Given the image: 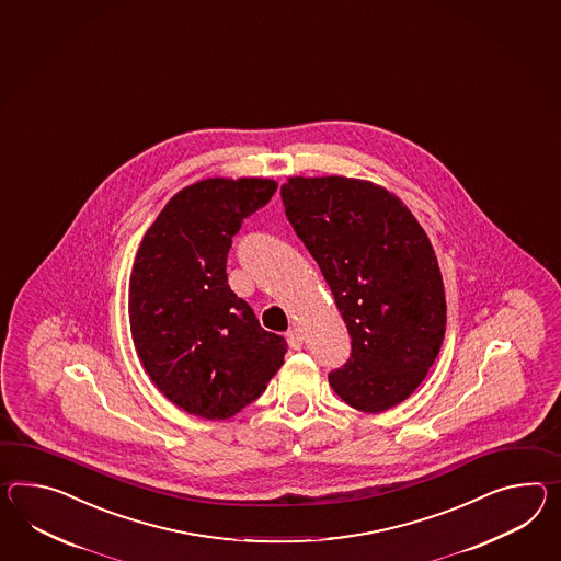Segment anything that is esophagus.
Masks as SVG:
<instances>
[{"mask_svg": "<svg viewBox=\"0 0 561 561\" xmlns=\"http://www.w3.org/2000/svg\"><path fill=\"white\" fill-rule=\"evenodd\" d=\"M287 342H289V346L291 348H296V351H300L301 344H304V334H301L300 329H289L287 330Z\"/></svg>", "mask_w": 561, "mask_h": 561, "instance_id": "34e87169", "label": "esophagus"}]
</instances>
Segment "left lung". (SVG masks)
Here are the masks:
<instances>
[{
    "label": "left lung",
    "mask_w": 561,
    "mask_h": 561,
    "mask_svg": "<svg viewBox=\"0 0 561 561\" xmlns=\"http://www.w3.org/2000/svg\"><path fill=\"white\" fill-rule=\"evenodd\" d=\"M286 217L329 282L351 334L329 375L351 408L379 413L424 381L446 332L436 253L408 206L365 180H287Z\"/></svg>",
    "instance_id": "obj_1"
}]
</instances>
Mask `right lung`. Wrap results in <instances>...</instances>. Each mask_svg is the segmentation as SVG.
I'll return each mask as SVG.
<instances>
[{"label": "right lung", "mask_w": 561, "mask_h": 561, "mask_svg": "<svg viewBox=\"0 0 561 561\" xmlns=\"http://www.w3.org/2000/svg\"><path fill=\"white\" fill-rule=\"evenodd\" d=\"M275 191L267 179L196 182L164 206L137 249L129 279L137 356L192 415L231 417L284 365L286 339L261 329L227 279L232 237Z\"/></svg>", "instance_id": "right-lung-1"}]
</instances>
